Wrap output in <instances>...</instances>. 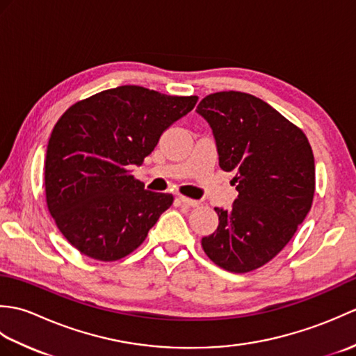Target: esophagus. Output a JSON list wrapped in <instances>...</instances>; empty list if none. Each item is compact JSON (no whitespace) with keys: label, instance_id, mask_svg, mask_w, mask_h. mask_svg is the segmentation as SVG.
Listing matches in <instances>:
<instances>
[{"label":"esophagus","instance_id":"1","mask_svg":"<svg viewBox=\"0 0 356 356\" xmlns=\"http://www.w3.org/2000/svg\"><path fill=\"white\" fill-rule=\"evenodd\" d=\"M179 200L184 203V205H186V207H191V208H199L200 207V202L199 200H193V199H188V197H185V195H180L179 197Z\"/></svg>","mask_w":356,"mask_h":356}]
</instances>
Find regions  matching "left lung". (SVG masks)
<instances>
[{
	"label": "left lung",
	"instance_id": "8db88e82",
	"mask_svg": "<svg viewBox=\"0 0 356 356\" xmlns=\"http://www.w3.org/2000/svg\"><path fill=\"white\" fill-rule=\"evenodd\" d=\"M218 165L236 172L232 208H214L216 232L202 248L217 266L243 274L270 261L289 243L311 211L315 163L305 133L269 104L241 92L203 97Z\"/></svg>",
	"mask_w": 356,
	"mask_h": 356
}]
</instances>
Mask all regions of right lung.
Wrapping results in <instances>:
<instances>
[{
	"mask_svg": "<svg viewBox=\"0 0 356 356\" xmlns=\"http://www.w3.org/2000/svg\"><path fill=\"white\" fill-rule=\"evenodd\" d=\"M195 104L197 96L122 86L76 102L59 118L45 154V199L79 252L115 261L142 245L172 195L145 190L130 168L140 166L166 128Z\"/></svg>",
	"mask_w": 356,
	"mask_h": 356,
	"instance_id": "right-lung-1",
	"label": "right lung"
}]
</instances>
